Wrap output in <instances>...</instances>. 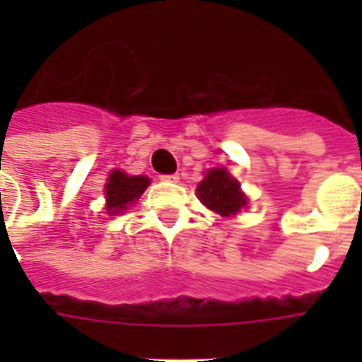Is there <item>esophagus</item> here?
Instances as JSON below:
<instances>
[{
  "mask_svg": "<svg viewBox=\"0 0 362 362\" xmlns=\"http://www.w3.org/2000/svg\"><path fill=\"white\" fill-rule=\"evenodd\" d=\"M159 178H161L163 182H178V180H180V176L176 175V173H175V175H161Z\"/></svg>",
  "mask_w": 362,
  "mask_h": 362,
  "instance_id": "34e87169",
  "label": "esophagus"
}]
</instances>
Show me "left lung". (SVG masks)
<instances>
[{
    "instance_id": "1",
    "label": "left lung",
    "mask_w": 362,
    "mask_h": 362,
    "mask_svg": "<svg viewBox=\"0 0 362 362\" xmlns=\"http://www.w3.org/2000/svg\"><path fill=\"white\" fill-rule=\"evenodd\" d=\"M197 197L220 216H233L246 204L240 184L226 169H212L197 186Z\"/></svg>"
}]
</instances>
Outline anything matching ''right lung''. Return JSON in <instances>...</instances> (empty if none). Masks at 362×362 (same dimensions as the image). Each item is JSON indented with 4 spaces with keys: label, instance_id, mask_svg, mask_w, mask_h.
Wrapping results in <instances>:
<instances>
[{
    "label": "right lung",
    "instance_id": "1",
    "mask_svg": "<svg viewBox=\"0 0 362 362\" xmlns=\"http://www.w3.org/2000/svg\"><path fill=\"white\" fill-rule=\"evenodd\" d=\"M150 180L146 176H127L122 170H112L109 182L105 186L107 193V210L110 214H118L120 210L139 199L148 187Z\"/></svg>",
    "mask_w": 362,
    "mask_h": 362
}]
</instances>
